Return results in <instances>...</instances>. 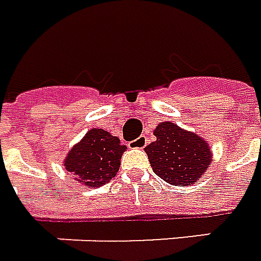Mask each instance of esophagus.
I'll return each mask as SVG.
<instances>
[{
	"label": "esophagus",
	"mask_w": 261,
	"mask_h": 261,
	"mask_svg": "<svg viewBox=\"0 0 261 261\" xmlns=\"http://www.w3.org/2000/svg\"><path fill=\"white\" fill-rule=\"evenodd\" d=\"M147 143H149L147 138H146V136H140L139 139L132 140V142L129 143V146H130V147H136V149H143Z\"/></svg>",
	"instance_id": "34e87169"
}]
</instances>
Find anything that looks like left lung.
<instances>
[{"instance_id": "1", "label": "left lung", "mask_w": 261, "mask_h": 261, "mask_svg": "<svg viewBox=\"0 0 261 261\" xmlns=\"http://www.w3.org/2000/svg\"><path fill=\"white\" fill-rule=\"evenodd\" d=\"M156 140L145 147L153 171L171 186L197 182L212 160L210 146L198 135L162 122L154 129Z\"/></svg>"}]
</instances>
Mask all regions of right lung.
I'll return each instance as SVG.
<instances>
[{
  "instance_id": "obj_1",
  "label": "right lung",
  "mask_w": 261,
  "mask_h": 261,
  "mask_svg": "<svg viewBox=\"0 0 261 261\" xmlns=\"http://www.w3.org/2000/svg\"><path fill=\"white\" fill-rule=\"evenodd\" d=\"M125 150L116 136L94 127L68 151L64 166L84 186H104L118 173Z\"/></svg>"
}]
</instances>
